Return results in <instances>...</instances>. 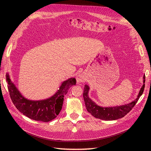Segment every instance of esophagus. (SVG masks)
<instances>
[{
  "label": "esophagus",
  "mask_w": 151,
  "mask_h": 151,
  "mask_svg": "<svg viewBox=\"0 0 151 151\" xmlns=\"http://www.w3.org/2000/svg\"><path fill=\"white\" fill-rule=\"evenodd\" d=\"M76 79L77 84L84 83V82L86 81V76L84 74V73H81V74H79L76 76Z\"/></svg>",
  "instance_id": "obj_1"
}]
</instances>
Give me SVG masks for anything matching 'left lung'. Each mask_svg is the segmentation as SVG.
Returning <instances> with one entry per match:
<instances>
[{"label":"left lung","mask_w":151,"mask_h":151,"mask_svg":"<svg viewBox=\"0 0 151 151\" xmlns=\"http://www.w3.org/2000/svg\"><path fill=\"white\" fill-rule=\"evenodd\" d=\"M145 75L143 76V85L140 88L137 97L133 101L122 104L120 106L103 107L99 106L89 96V86L86 84L84 88L83 97L87 111L94 117L103 120H115L125 116L137 102L140 96L142 94L145 87Z\"/></svg>","instance_id":"1"}]
</instances>
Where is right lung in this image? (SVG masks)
Returning a JSON list of instances; mask_svg holds the SVG:
<instances>
[{"instance_id": "obj_1", "label": "right lung", "mask_w": 151, "mask_h": 151, "mask_svg": "<svg viewBox=\"0 0 151 151\" xmlns=\"http://www.w3.org/2000/svg\"><path fill=\"white\" fill-rule=\"evenodd\" d=\"M6 81L12 103L18 110L32 120L44 122L51 121L57 116L62 108L63 97L70 87L76 84V79L71 77L62 82L59 89L51 97L42 100H30L21 94L9 73L6 74Z\"/></svg>"}]
</instances>
